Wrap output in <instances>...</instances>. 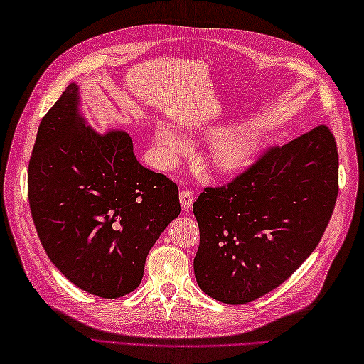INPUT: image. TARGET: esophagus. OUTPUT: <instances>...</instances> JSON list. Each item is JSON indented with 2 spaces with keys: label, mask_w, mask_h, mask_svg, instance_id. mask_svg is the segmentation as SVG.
I'll list each match as a JSON object with an SVG mask.
<instances>
[{
  "label": "esophagus",
  "mask_w": 364,
  "mask_h": 364,
  "mask_svg": "<svg viewBox=\"0 0 364 364\" xmlns=\"http://www.w3.org/2000/svg\"><path fill=\"white\" fill-rule=\"evenodd\" d=\"M180 203H181V208L184 211L191 210L192 203H194V192H192L191 189H183L180 192Z\"/></svg>",
  "instance_id": "obj_1"
}]
</instances>
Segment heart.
I'll return each instance as SVG.
<instances>
[{
	"label": "heart",
	"instance_id": "b5f03b06",
	"mask_svg": "<svg viewBox=\"0 0 364 364\" xmlns=\"http://www.w3.org/2000/svg\"><path fill=\"white\" fill-rule=\"evenodd\" d=\"M153 144L158 156L166 164H173L188 150V142L166 122H158L153 129ZM258 133L252 128H236L215 137L211 146V164L220 172L242 167L257 150Z\"/></svg>",
	"mask_w": 364,
	"mask_h": 364
}]
</instances>
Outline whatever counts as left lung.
I'll return each instance as SVG.
<instances>
[{"instance_id": "1", "label": "left lung", "mask_w": 364, "mask_h": 364, "mask_svg": "<svg viewBox=\"0 0 364 364\" xmlns=\"http://www.w3.org/2000/svg\"><path fill=\"white\" fill-rule=\"evenodd\" d=\"M338 146L327 125L262 151L194 202V274L208 296L242 305L278 288L323 236L338 197Z\"/></svg>"}]
</instances>
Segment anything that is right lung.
<instances>
[{"label":"right lung","instance_id":"right-lung-1","mask_svg":"<svg viewBox=\"0 0 364 364\" xmlns=\"http://www.w3.org/2000/svg\"><path fill=\"white\" fill-rule=\"evenodd\" d=\"M28 200L53 264L103 299L137 288L146 255L181 211L176 183L145 168L127 133L84 125L75 84L38 125Z\"/></svg>","mask_w":364,"mask_h":364}]
</instances>
